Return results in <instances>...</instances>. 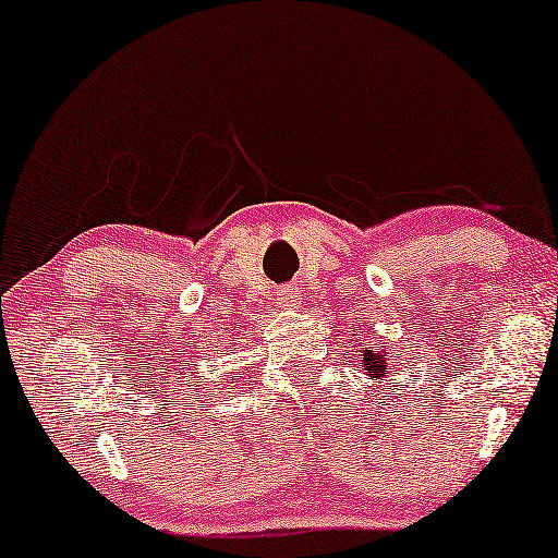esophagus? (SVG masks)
<instances>
[{"mask_svg": "<svg viewBox=\"0 0 558 558\" xmlns=\"http://www.w3.org/2000/svg\"><path fill=\"white\" fill-rule=\"evenodd\" d=\"M280 298V307H298V303H301V298H298V290L293 288V286H286V288H280V293H278Z\"/></svg>", "mask_w": 558, "mask_h": 558, "instance_id": "esophagus-1", "label": "esophagus"}]
</instances>
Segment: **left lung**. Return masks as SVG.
I'll return each mask as SVG.
<instances>
[{
	"label": "left lung",
	"instance_id": "1",
	"mask_svg": "<svg viewBox=\"0 0 558 558\" xmlns=\"http://www.w3.org/2000/svg\"><path fill=\"white\" fill-rule=\"evenodd\" d=\"M363 359V373L376 384H384V380L390 376V363L386 359V348L380 345L376 351H361Z\"/></svg>",
	"mask_w": 558,
	"mask_h": 558
}]
</instances>
